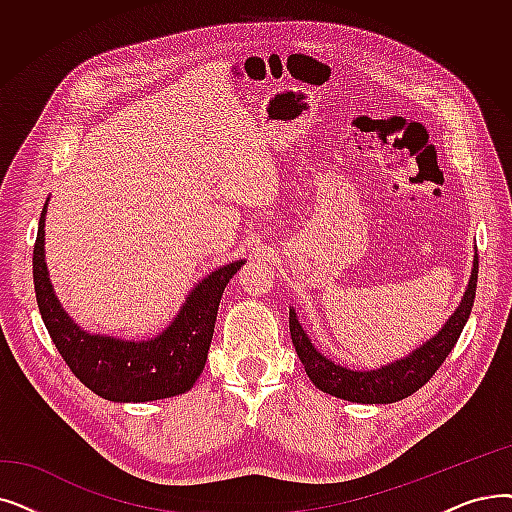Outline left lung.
Listing matches in <instances>:
<instances>
[{
	"instance_id": "left-lung-1",
	"label": "left lung",
	"mask_w": 512,
	"mask_h": 512,
	"mask_svg": "<svg viewBox=\"0 0 512 512\" xmlns=\"http://www.w3.org/2000/svg\"><path fill=\"white\" fill-rule=\"evenodd\" d=\"M477 272L479 257L475 247L469 284H466L460 305L454 309V314L448 318V322L439 328L437 335L412 349L406 358L393 360L374 370H353L326 358V355L320 353L316 345L311 343L295 314V309L291 307L288 309L291 339L309 381L320 391L355 404H393L416 393L437 372L443 360L448 358L466 320H469L477 291Z\"/></svg>"
}]
</instances>
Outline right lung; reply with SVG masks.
<instances>
[{
	"instance_id": "add662e5",
	"label": "right lung",
	"mask_w": 512,
	"mask_h": 512,
	"mask_svg": "<svg viewBox=\"0 0 512 512\" xmlns=\"http://www.w3.org/2000/svg\"><path fill=\"white\" fill-rule=\"evenodd\" d=\"M46 213L48 203L41 211L33 251L35 297L43 324L77 379L108 402L121 404L154 402L190 391L207 362L221 295L244 259L198 280L175 318L154 337L133 341L100 335L81 328L54 293L43 247Z\"/></svg>"
}]
</instances>
